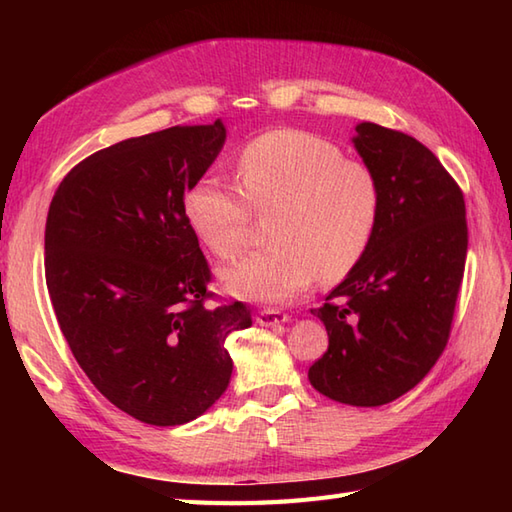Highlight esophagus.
<instances>
[{
    "label": "esophagus",
    "mask_w": 512,
    "mask_h": 512,
    "mask_svg": "<svg viewBox=\"0 0 512 512\" xmlns=\"http://www.w3.org/2000/svg\"><path fill=\"white\" fill-rule=\"evenodd\" d=\"M288 321V314L281 312V310H262L257 314V323L259 325H279V323H286Z\"/></svg>",
    "instance_id": "1"
}]
</instances>
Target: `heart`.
<instances>
[{
  "mask_svg": "<svg viewBox=\"0 0 512 512\" xmlns=\"http://www.w3.org/2000/svg\"><path fill=\"white\" fill-rule=\"evenodd\" d=\"M239 191L202 178L184 195V217L217 259L242 253L250 220L268 215L273 246L226 268L233 295L286 301L314 277L334 284L361 262L380 213V187L365 162L345 158L330 140L301 129H275L239 151Z\"/></svg>",
  "mask_w": 512,
  "mask_h": 512,
  "instance_id": "obj_1",
  "label": "heart"
}]
</instances>
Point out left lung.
I'll use <instances>...</instances> for the list:
<instances>
[{
    "label": "left lung",
    "mask_w": 512,
    "mask_h": 512,
    "mask_svg": "<svg viewBox=\"0 0 512 512\" xmlns=\"http://www.w3.org/2000/svg\"><path fill=\"white\" fill-rule=\"evenodd\" d=\"M352 140L378 180L380 213L361 262L312 310L330 345L308 378L343 405L378 407L416 387L447 347L469 228L458 182L416 138L358 123Z\"/></svg>",
    "instance_id": "8db88e82"
}]
</instances>
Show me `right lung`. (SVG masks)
<instances>
[{"label":"right lung","mask_w":512,"mask_h":512,"mask_svg":"<svg viewBox=\"0 0 512 512\" xmlns=\"http://www.w3.org/2000/svg\"><path fill=\"white\" fill-rule=\"evenodd\" d=\"M226 140L222 121L127 138L79 162L46 220V284L76 363L129 416L176 427L220 398L226 336L253 325L246 303L206 306L211 268L184 193Z\"/></svg>","instance_id":"1"}]
</instances>
